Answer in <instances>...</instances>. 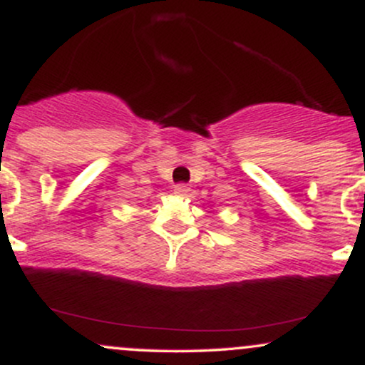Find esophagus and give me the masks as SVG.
Returning a JSON list of instances; mask_svg holds the SVG:
<instances>
[{"instance_id":"34e87169","label":"esophagus","mask_w":365,"mask_h":365,"mask_svg":"<svg viewBox=\"0 0 365 365\" xmlns=\"http://www.w3.org/2000/svg\"><path fill=\"white\" fill-rule=\"evenodd\" d=\"M173 190H175V194H177V195L185 197L188 192H190V188H188V185H185V183H178V185L173 187Z\"/></svg>"}]
</instances>
